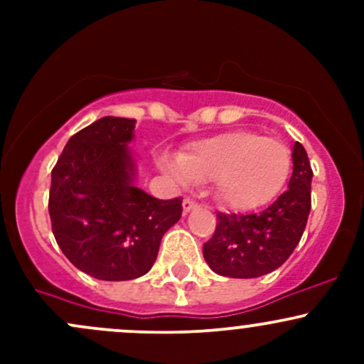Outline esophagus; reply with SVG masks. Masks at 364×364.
Returning <instances> with one entry per match:
<instances>
[{
    "instance_id": "esophagus-1",
    "label": "esophagus",
    "mask_w": 364,
    "mask_h": 364,
    "mask_svg": "<svg viewBox=\"0 0 364 364\" xmlns=\"http://www.w3.org/2000/svg\"><path fill=\"white\" fill-rule=\"evenodd\" d=\"M197 208H199V203H197V200L190 199V197H186V199L183 200V209H185V213L192 211V209H197Z\"/></svg>"
}]
</instances>
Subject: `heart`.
Masks as SVG:
<instances>
[{
    "label": "heart",
    "mask_w": 364,
    "mask_h": 364,
    "mask_svg": "<svg viewBox=\"0 0 364 364\" xmlns=\"http://www.w3.org/2000/svg\"><path fill=\"white\" fill-rule=\"evenodd\" d=\"M171 171L192 183L213 181L220 204L248 211L284 190L292 171V153L280 139L234 130L190 144Z\"/></svg>",
    "instance_id": "heart-1"
}]
</instances>
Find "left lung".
Masks as SVG:
<instances>
[{
  "instance_id": "1",
  "label": "left lung",
  "mask_w": 364,
  "mask_h": 364,
  "mask_svg": "<svg viewBox=\"0 0 364 364\" xmlns=\"http://www.w3.org/2000/svg\"><path fill=\"white\" fill-rule=\"evenodd\" d=\"M289 188L262 213H216V229L203 253L215 273L229 278H257L280 267L291 257L311 209V171L303 144L292 149Z\"/></svg>"
}]
</instances>
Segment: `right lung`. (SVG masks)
<instances>
[{
  "mask_svg": "<svg viewBox=\"0 0 364 364\" xmlns=\"http://www.w3.org/2000/svg\"><path fill=\"white\" fill-rule=\"evenodd\" d=\"M135 119L105 116L70 137L50 174L49 215L65 257L90 277L134 280L151 269L183 199L160 200L134 185L128 142Z\"/></svg>",
  "mask_w": 364,
  "mask_h": 364,
  "instance_id": "obj_1",
  "label": "right lung"
}]
</instances>
